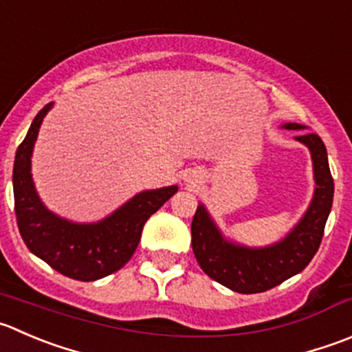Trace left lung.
<instances>
[{
  "label": "left lung",
  "instance_id": "1",
  "mask_svg": "<svg viewBox=\"0 0 352 352\" xmlns=\"http://www.w3.org/2000/svg\"><path fill=\"white\" fill-rule=\"evenodd\" d=\"M289 131L305 129L299 124H285ZM308 146L315 172V194L305 217L282 241L267 248H245L227 241L203 204L192 218V251L204 274L241 294H256L274 289L305 270L322 244L323 230L333 201V179L329 156L320 135H298Z\"/></svg>",
  "mask_w": 352,
  "mask_h": 352
}]
</instances>
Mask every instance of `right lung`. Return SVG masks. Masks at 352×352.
<instances>
[{
    "label": "right lung",
    "instance_id": "right-lung-1",
    "mask_svg": "<svg viewBox=\"0 0 352 352\" xmlns=\"http://www.w3.org/2000/svg\"><path fill=\"white\" fill-rule=\"evenodd\" d=\"M47 103L30 124L13 163V196L20 235L30 252L74 280L93 282L120 270L141 241L142 227L173 194L177 186L142 190L96 223H74L51 213L37 196L30 156Z\"/></svg>",
    "mask_w": 352,
    "mask_h": 352
}]
</instances>
